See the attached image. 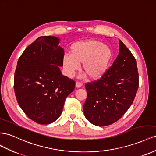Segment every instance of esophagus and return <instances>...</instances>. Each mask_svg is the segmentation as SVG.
Masks as SVG:
<instances>
[{"instance_id": "obj_1", "label": "esophagus", "mask_w": 156, "mask_h": 156, "mask_svg": "<svg viewBox=\"0 0 156 156\" xmlns=\"http://www.w3.org/2000/svg\"><path fill=\"white\" fill-rule=\"evenodd\" d=\"M82 86V83L79 82H77L76 83V87L79 88V87H80Z\"/></svg>"}]
</instances>
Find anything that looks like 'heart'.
Here are the masks:
<instances>
[{"label":"heart","instance_id":"b5f03b06","mask_svg":"<svg viewBox=\"0 0 156 156\" xmlns=\"http://www.w3.org/2000/svg\"><path fill=\"white\" fill-rule=\"evenodd\" d=\"M112 57V51L96 40L78 42L71 46L70 55L65 54L63 65L66 75L73 77L82 64V70L92 80L101 78L106 73Z\"/></svg>","mask_w":156,"mask_h":156}]
</instances>
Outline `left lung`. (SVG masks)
<instances>
[{"label": "left lung", "instance_id": "left-lung-1", "mask_svg": "<svg viewBox=\"0 0 156 156\" xmlns=\"http://www.w3.org/2000/svg\"><path fill=\"white\" fill-rule=\"evenodd\" d=\"M83 113L97 126L117 122L129 108L139 88L136 59L121 40L116 59L97 81L87 83Z\"/></svg>", "mask_w": 156, "mask_h": 156}]
</instances>
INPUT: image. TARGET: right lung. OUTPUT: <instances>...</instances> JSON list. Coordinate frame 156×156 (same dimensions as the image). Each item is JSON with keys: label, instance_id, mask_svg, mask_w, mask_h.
Returning <instances> with one entry per match:
<instances>
[{"label": "right lung", "instance_id": "1", "mask_svg": "<svg viewBox=\"0 0 156 156\" xmlns=\"http://www.w3.org/2000/svg\"><path fill=\"white\" fill-rule=\"evenodd\" d=\"M55 37L42 36L28 47L18 59L14 91L21 108L39 124H50L59 118L65 101L75 82L61 74L64 50Z\"/></svg>", "mask_w": 156, "mask_h": 156}]
</instances>
